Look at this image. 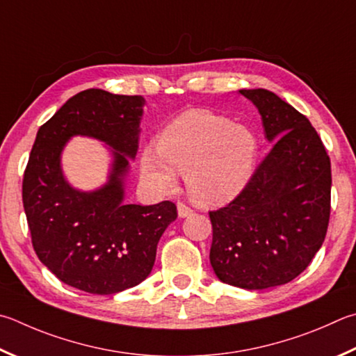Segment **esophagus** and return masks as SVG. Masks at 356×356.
I'll return each instance as SVG.
<instances>
[{"label":"esophagus","mask_w":356,"mask_h":356,"mask_svg":"<svg viewBox=\"0 0 356 356\" xmlns=\"http://www.w3.org/2000/svg\"><path fill=\"white\" fill-rule=\"evenodd\" d=\"M177 213H179V218H186L193 215V209L191 207L186 205L185 202H179L177 204Z\"/></svg>","instance_id":"34e87169"}]
</instances>
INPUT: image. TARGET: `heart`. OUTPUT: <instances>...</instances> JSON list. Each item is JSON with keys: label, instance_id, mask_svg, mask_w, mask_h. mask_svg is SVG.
I'll list each match as a JSON object with an SVG mask.
<instances>
[{"label": "heart", "instance_id": "heart-1", "mask_svg": "<svg viewBox=\"0 0 356 356\" xmlns=\"http://www.w3.org/2000/svg\"><path fill=\"white\" fill-rule=\"evenodd\" d=\"M258 141L248 127L207 111H186L157 138V151L145 149L141 176L157 190H171L176 174H186L191 197L202 205L229 202L254 174Z\"/></svg>", "mask_w": 356, "mask_h": 356}]
</instances>
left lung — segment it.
<instances>
[{
  "label": "left lung",
  "mask_w": 356,
  "mask_h": 356,
  "mask_svg": "<svg viewBox=\"0 0 356 356\" xmlns=\"http://www.w3.org/2000/svg\"><path fill=\"white\" fill-rule=\"evenodd\" d=\"M240 93L258 108L274 146L240 195L209 211L210 263L227 285L266 289L294 280L324 243L332 166L305 115L269 90Z\"/></svg>",
  "instance_id": "obj_1"
}]
</instances>
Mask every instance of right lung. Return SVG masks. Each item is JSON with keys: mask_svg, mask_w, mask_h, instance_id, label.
<instances>
[{"mask_svg": "<svg viewBox=\"0 0 356 356\" xmlns=\"http://www.w3.org/2000/svg\"><path fill=\"white\" fill-rule=\"evenodd\" d=\"M143 96L88 88L40 126L23 177V207L34 250L67 285L90 294H115L151 274L157 244L177 218L176 204L124 202L127 157L138 149ZM73 134L106 140L115 149L102 189L74 191L63 177L60 154Z\"/></svg>", "mask_w": 356, "mask_h": 356, "instance_id": "right-lung-1", "label": "right lung"}]
</instances>
